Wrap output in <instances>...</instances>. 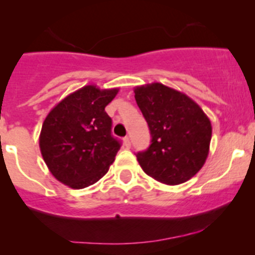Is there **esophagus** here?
<instances>
[{
	"instance_id": "34e87169",
	"label": "esophagus",
	"mask_w": 255,
	"mask_h": 255,
	"mask_svg": "<svg viewBox=\"0 0 255 255\" xmlns=\"http://www.w3.org/2000/svg\"><path fill=\"white\" fill-rule=\"evenodd\" d=\"M123 143H125V145L127 146V148H129V146H130L129 137H125V138H123Z\"/></svg>"
}]
</instances>
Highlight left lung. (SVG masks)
I'll list each match as a JSON object with an SVG mask.
<instances>
[{"label": "left lung", "instance_id": "1", "mask_svg": "<svg viewBox=\"0 0 255 255\" xmlns=\"http://www.w3.org/2000/svg\"><path fill=\"white\" fill-rule=\"evenodd\" d=\"M134 97L151 134L149 148L137 154L144 173L166 185L191 179L210 151V118L187 95L160 82L134 87Z\"/></svg>", "mask_w": 255, "mask_h": 255}]
</instances>
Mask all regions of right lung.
<instances>
[{"label":"right lung","mask_w":255,"mask_h":255,"mask_svg":"<svg viewBox=\"0 0 255 255\" xmlns=\"http://www.w3.org/2000/svg\"><path fill=\"white\" fill-rule=\"evenodd\" d=\"M118 89L86 85L51 109L43 122L39 148L53 176L71 189L99 181L115 161L121 144L112 137L105 107Z\"/></svg>","instance_id":"add662e5"}]
</instances>
